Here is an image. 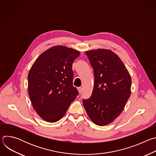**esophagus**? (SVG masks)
Returning a JSON list of instances; mask_svg holds the SVG:
<instances>
[{"label": "esophagus", "mask_w": 156, "mask_h": 156, "mask_svg": "<svg viewBox=\"0 0 156 156\" xmlns=\"http://www.w3.org/2000/svg\"><path fill=\"white\" fill-rule=\"evenodd\" d=\"M78 90L79 93L81 94V92H82V87H78Z\"/></svg>", "instance_id": "34e87169"}]
</instances>
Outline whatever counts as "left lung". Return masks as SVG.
Wrapping results in <instances>:
<instances>
[{"label":"left lung","mask_w":156,"mask_h":156,"mask_svg":"<svg viewBox=\"0 0 156 156\" xmlns=\"http://www.w3.org/2000/svg\"><path fill=\"white\" fill-rule=\"evenodd\" d=\"M85 53L94 70V85L90 98L83 101V106L94 123L105 126L123 110L131 96V78L122 60L111 50Z\"/></svg>","instance_id":"obj_1"}]
</instances>
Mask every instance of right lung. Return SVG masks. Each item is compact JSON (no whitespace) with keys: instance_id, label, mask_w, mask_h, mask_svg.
I'll return each mask as SVG.
<instances>
[{"instance_id":"obj_1","label":"right lung","mask_w":156,"mask_h":156,"mask_svg":"<svg viewBox=\"0 0 156 156\" xmlns=\"http://www.w3.org/2000/svg\"><path fill=\"white\" fill-rule=\"evenodd\" d=\"M80 55L76 49L55 46L42 52L33 64L28 75V93L44 120L58 121L78 95L73 86L72 64Z\"/></svg>"}]
</instances>
